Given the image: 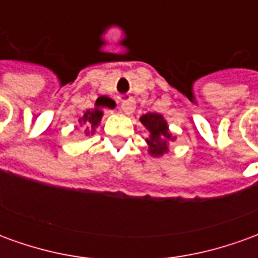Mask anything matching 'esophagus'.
<instances>
[{"label": "esophagus", "mask_w": 258, "mask_h": 258, "mask_svg": "<svg viewBox=\"0 0 258 258\" xmlns=\"http://www.w3.org/2000/svg\"><path fill=\"white\" fill-rule=\"evenodd\" d=\"M135 110V101L133 99H127V101L121 102V112L124 114H131V113H134Z\"/></svg>", "instance_id": "esophagus-1"}]
</instances>
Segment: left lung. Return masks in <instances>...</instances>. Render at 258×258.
Wrapping results in <instances>:
<instances>
[{"instance_id":"8db88e82","label":"left lung","mask_w":258,"mask_h":258,"mask_svg":"<svg viewBox=\"0 0 258 258\" xmlns=\"http://www.w3.org/2000/svg\"><path fill=\"white\" fill-rule=\"evenodd\" d=\"M142 125L149 131V137L146 138L148 153L153 157H160L168 152L170 142L175 141L170 130L166 118L159 113H146L140 117Z\"/></svg>"}]
</instances>
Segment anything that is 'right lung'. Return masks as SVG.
<instances>
[{"label": "right lung", "instance_id": "1", "mask_svg": "<svg viewBox=\"0 0 258 258\" xmlns=\"http://www.w3.org/2000/svg\"><path fill=\"white\" fill-rule=\"evenodd\" d=\"M105 107L113 109V107H116V102L110 99L109 96H99L95 101L94 109H87L84 114L79 118L80 124H85V135H92L95 133L96 127L101 123Z\"/></svg>", "mask_w": 258, "mask_h": 258}]
</instances>
